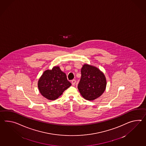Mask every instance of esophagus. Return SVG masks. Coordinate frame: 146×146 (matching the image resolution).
Segmentation results:
<instances>
[{
  "label": "esophagus",
  "instance_id": "34e87169",
  "mask_svg": "<svg viewBox=\"0 0 146 146\" xmlns=\"http://www.w3.org/2000/svg\"><path fill=\"white\" fill-rule=\"evenodd\" d=\"M71 83L72 84L73 86H75V83H76V81H75V80H73L71 81Z\"/></svg>",
  "mask_w": 146,
  "mask_h": 146
}]
</instances>
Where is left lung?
Segmentation results:
<instances>
[{
	"instance_id": "obj_1",
	"label": "left lung",
	"mask_w": 146,
	"mask_h": 146,
	"mask_svg": "<svg viewBox=\"0 0 146 146\" xmlns=\"http://www.w3.org/2000/svg\"><path fill=\"white\" fill-rule=\"evenodd\" d=\"M107 80L102 72L89 64H84L81 68V78L78 83L79 92L85 99L93 101L104 92Z\"/></svg>"
}]
</instances>
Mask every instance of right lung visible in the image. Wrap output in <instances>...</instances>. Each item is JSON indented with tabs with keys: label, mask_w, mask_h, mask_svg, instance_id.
<instances>
[{
	"label": "right lung",
	"mask_w": 146,
	"mask_h": 146,
	"mask_svg": "<svg viewBox=\"0 0 146 146\" xmlns=\"http://www.w3.org/2000/svg\"><path fill=\"white\" fill-rule=\"evenodd\" d=\"M39 92L49 100H55L60 96L65 90L71 86L66 75L58 66L43 72L38 81Z\"/></svg>",
	"instance_id": "obj_1"
}]
</instances>
